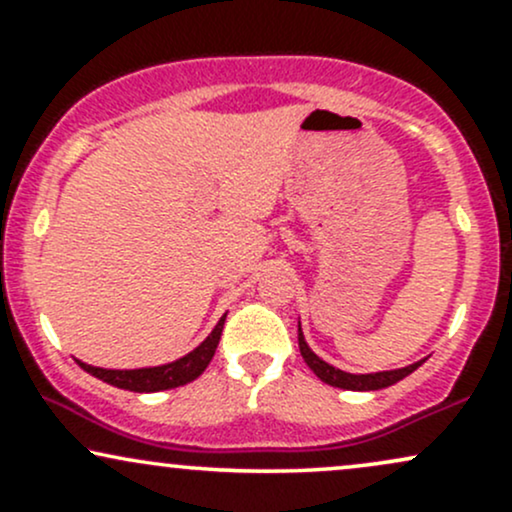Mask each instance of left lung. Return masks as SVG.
I'll return each instance as SVG.
<instances>
[{"mask_svg": "<svg viewBox=\"0 0 512 512\" xmlns=\"http://www.w3.org/2000/svg\"><path fill=\"white\" fill-rule=\"evenodd\" d=\"M298 349H301L303 361L308 363V368L313 370L317 378L322 383L332 385V387H342V390H358V392H368V390H383V387H390L399 383L402 378H407L409 373H414L421 363H411L407 368H397V370H383V373H368V375H354V373H344V370L330 366V363L322 361L320 356L313 354L308 344H305V337L301 332V325H298Z\"/></svg>", "mask_w": 512, "mask_h": 512, "instance_id": "8db88e82", "label": "left lung"}]
</instances>
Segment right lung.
Segmentation results:
<instances>
[{
    "label": "right lung",
    "instance_id": "right-lung-1",
    "mask_svg": "<svg viewBox=\"0 0 512 512\" xmlns=\"http://www.w3.org/2000/svg\"><path fill=\"white\" fill-rule=\"evenodd\" d=\"M223 322L226 315L216 322L214 332L197 346L195 351H190L187 356L178 358V361L166 363V366H154V368H137V370H110V368H96L88 366L84 361H76L86 373H91L93 378L103 380V383L120 387V390L129 392H161V390H173V387L187 385L192 380L199 378L204 373V368L209 366V361L216 354V346H219Z\"/></svg>",
    "mask_w": 512,
    "mask_h": 512
}]
</instances>
